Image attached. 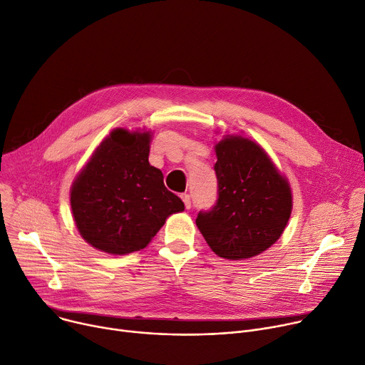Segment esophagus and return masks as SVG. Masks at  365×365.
Instances as JSON below:
<instances>
[{"label":"esophagus","instance_id":"obj_1","mask_svg":"<svg viewBox=\"0 0 365 365\" xmlns=\"http://www.w3.org/2000/svg\"><path fill=\"white\" fill-rule=\"evenodd\" d=\"M180 197H182V201H183V204H185L186 210H189V208H190V196L186 195V193H183Z\"/></svg>","mask_w":365,"mask_h":365}]
</instances>
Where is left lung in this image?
Masks as SVG:
<instances>
[{"label": "left lung", "instance_id": "1", "mask_svg": "<svg viewBox=\"0 0 365 365\" xmlns=\"http://www.w3.org/2000/svg\"><path fill=\"white\" fill-rule=\"evenodd\" d=\"M217 205L200 212L196 225L211 250L243 260L269 249L284 233L292 211L288 179L268 153L242 135H224L215 144Z\"/></svg>", "mask_w": 365, "mask_h": 365}]
</instances>
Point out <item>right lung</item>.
Listing matches in <instances>:
<instances>
[{"instance_id": "right-lung-1", "label": "right lung", "mask_w": 365, "mask_h": 365, "mask_svg": "<svg viewBox=\"0 0 365 365\" xmlns=\"http://www.w3.org/2000/svg\"><path fill=\"white\" fill-rule=\"evenodd\" d=\"M151 137L145 129H113L73 182V218L97 250L115 256L141 250L168 217L185 210L148 163Z\"/></svg>"}]
</instances>
